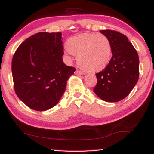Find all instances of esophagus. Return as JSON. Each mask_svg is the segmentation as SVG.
<instances>
[{
	"label": "esophagus",
	"mask_w": 154,
	"mask_h": 154,
	"mask_svg": "<svg viewBox=\"0 0 154 154\" xmlns=\"http://www.w3.org/2000/svg\"><path fill=\"white\" fill-rule=\"evenodd\" d=\"M75 73H76V74H79V75H83L84 72H83V71H81V70H79V69H77V70L75 71Z\"/></svg>",
	"instance_id": "34e87169"
}]
</instances>
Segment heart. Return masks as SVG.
<instances>
[{
  "label": "heart",
  "mask_w": 154,
  "mask_h": 154,
  "mask_svg": "<svg viewBox=\"0 0 154 154\" xmlns=\"http://www.w3.org/2000/svg\"><path fill=\"white\" fill-rule=\"evenodd\" d=\"M67 48L77 57L79 66L90 72L103 70L112 57L110 40L102 33H84L71 38Z\"/></svg>",
  "instance_id": "obj_1"
}]
</instances>
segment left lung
<instances>
[{"label":"left lung","instance_id":"obj_1","mask_svg":"<svg viewBox=\"0 0 154 154\" xmlns=\"http://www.w3.org/2000/svg\"><path fill=\"white\" fill-rule=\"evenodd\" d=\"M112 45V57L102 71L96 73L93 91L102 100L119 102L125 98L137 83L140 62L137 50L125 35L113 30H102Z\"/></svg>","mask_w":154,"mask_h":154}]
</instances>
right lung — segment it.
<instances>
[{
	"label": "right lung",
	"mask_w": 154,
	"mask_h": 154,
	"mask_svg": "<svg viewBox=\"0 0 154 154\" xmlns=\"http://www.w3.org/2000/svg\"><path fill=\"white\" fill-rule=\"evenodd\" d=\"M62 33L39 32L17 48L12 61L14 89L29 108L45 111L57 104L76 70L63 62Z\"/></svg>",
	"instance_id": "add662e5"
}]
</instances>
